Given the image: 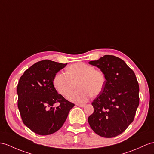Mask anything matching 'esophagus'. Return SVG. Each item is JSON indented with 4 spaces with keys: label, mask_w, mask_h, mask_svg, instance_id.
Masks as SVG:
<instances>
[{
    "label": "esophagus",
    "mask_w": 154,
    "mask_h": 154,
    "mask_svg": "<svg viewBox=\"0 0 154 154\" xmlns=\"http://www.w3.org/2000/svg\"><path fill=\"white\" fill-rule=\"evenodd\" d=\"M76 105L78 106H80V107H84L85 106V104H76Z\"/></svg>",
    "instance_id": "34e87169"
}]
</instances>
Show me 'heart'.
Instances as JSON below:
<instances>
[{
	"label": "heart",
	"mask_w": 154,
	"mask_h": 154,
	"mask_svg": "<svg viewBox=\"0 0 154 154\" xmlns=\"http://www.w3.org/2000/svg\"><path fill=\"white\" fill-rule=\"evenodd\" d=\"M53 83L60 94L66 98L70 96V100L82 103L86 102L91 95L97 96L102 92L105 85L106 76L103 71L95 69L94 66L76 63L70 65L66 73L56 74ZM77 85L79 88L71 94Z\"/></svg>",
	"instance_id": "obj_1"
}]
</instances>
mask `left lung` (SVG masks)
<instances>
[{
    "label": "left lung",
    "mask_w": 154,
    "mask_h": 154,
    "mask_svg": "<svg viewBox=\"0 0 154 154\" xmlns=\"http://www.w3.org/2000/svg\"><path fill=\"white\" fill-rule=\"evenodd\" d=\"M105 74L104 89L91 103L93 113L88 119L98 135L112 138L122 134L134 120L139 105V85L134 72L120 58L106 55L91 61Z\"/></svg>",
    "instance_id": "obj_1"
}]
</instances>
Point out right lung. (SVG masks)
<instances>
[{
	"instance_id": "right-lung-1",
	"label": "right lung",
	"mask_w": 154,
	"mask_h": 154,
	"mask_svg": "<svg viewBox=\"0 0 154 154\" xmlns=\"http://www.w3.org/2000/svg\"><path fill=\"white\" fill-rule=\"evenodd\" d=\"M67 65L50 60L36 63L20 77L17 87V106L24 124L34 133L48 135L64 124L74 104L59 94L55 75ZM55 102L60 104L53 107Z\"/></svg>"
}]
</instances>
